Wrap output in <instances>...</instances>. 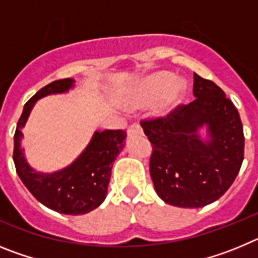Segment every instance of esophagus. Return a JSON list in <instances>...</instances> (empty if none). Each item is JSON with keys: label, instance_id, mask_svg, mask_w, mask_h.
<instances>
[{"label": "esophagus", "instance_id": "obj_1", "mask_svg": "<svg viewBox=\"0 0 258 258\" xmlns=\"http://www.w3.org/2000/svg\"><path fill=\"white\" fill-rule=\"evenodd\" d=\"M126 133H127V137L136 136V134H142V127H141L138 124H133L127 127Z\"/></svg>", "mask_w": 258, "mask_h": 258}]
</instances>
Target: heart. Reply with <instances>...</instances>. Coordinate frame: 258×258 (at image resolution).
Listing matches in <instances>:
<instances>
[{
  "label": "heart",
  "mask_w": 258,
  "mask_h": 258,
  "mask_svg": "<svg viewBox=\"0 0 258 258\" xmlns=\"http://www.w3.org/2000/svg\"><path fill=\"white\" fill-rule=\"evenodd\" d=\"M186 90V80L175 77L168 71H157L129 90L124 98V104L131 108H141L155 103L152 109L155 117L165 118L178 107Z\"/></svg>",
  "instance_id": "obj_1"
}]
</instances>
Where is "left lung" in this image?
Segmentation results:
<instances>
[{
  "mask_svg": "<svg viewBox=\"0 0 258 258\" xmlns=\"http://www.w3.org/2000/svg\"><path fill=\"white\" fill-rule=\"evenodd\" d=\"M194 97L168 117L141 122L154 149L150 174L156 194L179 208H200L220 199L244 159L240 116L222 89L194 74Z\"/></svg>",
  "mask_w": 258,
  "mask_h": 258,
  "instance_id": "1",
  "label": "left lung"
}]
</instances>
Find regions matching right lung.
I'll return each instance as SVG.
<instances>
[{"label":"right lung","instance_id":"right-lung-1","mask_svg":"<svg viewBox=\"0 0 258 258\" xmlns=\"http://www.w3.org/2000/svg\"><path fill=\"white\" fill-rule=\"evenodd\" d=\"M75 88L74 79L52 81L26 103L14 136V163L19 178L45 207L63 214H85L101 206L107 197L111 169L125 146L124 131L94 132L84 151L70 165L52 173L38 172L28 164L22 147V129L41 98L64 94Z\"/></svg>","mask_w":258,"mask_h":258}]
</instances>
